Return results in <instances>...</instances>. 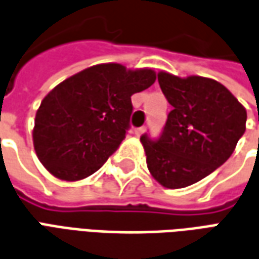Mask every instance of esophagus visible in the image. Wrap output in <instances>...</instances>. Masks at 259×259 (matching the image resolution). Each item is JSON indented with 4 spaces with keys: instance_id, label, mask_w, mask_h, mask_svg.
I'll list each match as a JSON object with an SVG mask.
<instances>
[{
    "instance_id": "esophagus-1",
    "label": "esophagus",
    "mask_w": 259,
    "mask_h": 259,
    "mask_svg": "<svg viewBox=\"0 0 259 259\" xmlns=\"http://www.w3.org/2000/svg\"><path fill=\"white\" fill-rule=\"evenodd\" d=\"M146 132V127L144 126H141V127H137V129H135V135L136 136H141L143 133Z\"/></svg>"
}]
</instances>
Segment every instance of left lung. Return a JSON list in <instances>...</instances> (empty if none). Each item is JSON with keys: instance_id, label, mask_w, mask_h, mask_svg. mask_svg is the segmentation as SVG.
<instances>
[{"instance_id": "obj_1", "label": "left lung", "mask_w": 259, "mask_h": 259, "mask_svg": "<svg viewBox=\"0 0 259 259\" xmlns=\"http://www.w3.org/2000/svg\"><path fill=\"white\" fill-rule=\"evenodd\" d=\"M163 96L174 107L161 136H141L147 166L166 189L194 185L226 162L245 132L247 112L217 80L158 73Z\"/></svg>"}]
</instances>
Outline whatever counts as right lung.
Wrapping results in <instances>:
<instances>
[{
	"instance_id": "1",
	"label": "right lung",
	"mask_w": 259,
	"mask_h": 259,
	"mask_svg": "<svg viewBox=\"0 0 259 259\" xmlns=\"http://www.w3.org/2000/svg\"><path fill=\"white\" fill-rule=\"evenodd\" d=\"M155 79L152 69L101 64L59 83L36 113L33 143L40 162L68 182L97 172L126 137L132 96Z\"/></svg>"
}]
</instances>
